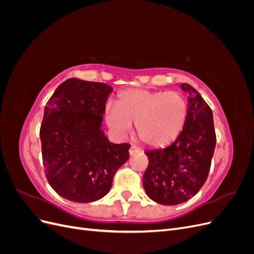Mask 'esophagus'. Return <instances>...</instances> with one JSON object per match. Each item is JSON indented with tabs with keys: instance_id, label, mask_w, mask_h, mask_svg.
Segmentation results:
<instances>
[{
	"instance_id": "1",
	"label": "esophagus",
	"mask_w": 254,
	"mask_h": 254,
	"mask_svg": "<svg viewBox=\"0 0 254 254\" xmlns=\"http://www.w3.org/2000/svg\"><path fill=\"white\" fill-rule=\"evenodd\" d=\"M137 151H140V149L137 148L136 146H134V145L130 146V148H129V155H130V156H132L133 153H135V152H137Z\"/></svg>"
}]
</instances>
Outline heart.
<instances>
[{"label": "heart", "instance_id": "b5f03b06", "mask_svg": "<svg viewBox=\"0 0 254 254\" xmlns=\"http://www.w3.org/2000/svg\"><path fill=\"white\" fill-rule=\"evenodd\" d=\"M189 114L187 98L178 91L130 89L119 94L105 113L106 124L124 136L135 123L139 139L152 147H165L180 135Z\"/></svg>", "mask_w": 254, "mask_h": 254}]
</instances>
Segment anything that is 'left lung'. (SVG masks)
Masks as SVG:
<instances>
[{
	"instance_id": "left-lung-1",
	"label": "left lung",
	"mask_w": 254,
	"mask_h": 254,
	"mask_svg": "<svg viewBox=\"0 0 254 254\" xmlns=\"http://www.w3.org/2000/svg\"><path fill=\"white\" fill-rule=\"evenodd\" d=\"M188 120L177 140L163 149L147 150L148 166L143 176L146 194L160 204L188 201L200 190L210 172L216 145L213 113L199 92L189 83Z\"/></svg>"
}]
</instances>
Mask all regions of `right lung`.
I'll use <instances>...</instances> for the list:
<instances>
[{
	"instance_id": "add662e5",
	"label": "right lung",
	"mask_w": 254,
	"mask_h": 254,
	"mask_svg": "<svg viewBox=\"0 0 254 254\" xmlns=\"http://www.w3.org/2000/svg\"><path fill=\"white\" fill-rule=\"evenodd\" d=\"M112 90L107 83L70 78L44 108L40 139L45 177L53 190L70 201L103 198L129 159L130 145L111 143L101 129Z\"/></svg>"
}]
</instances>
